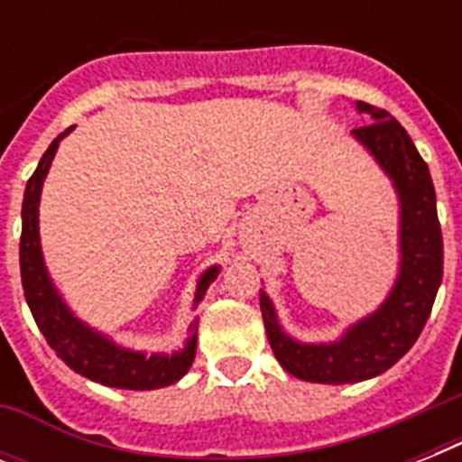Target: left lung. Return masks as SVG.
Segmentation results:
<instances>
[{"instance_id":"left-lung-1","label":"left lung","mask_w":462,"mask_h":462,"mask_svg":"<svg viewBox=\"0 0 462 462\" xmlns=\"http://www.w3.org/2000/svg\"><path fill=\"white\" fill-rule=\"evenodd\" d=\"M372 125L352 132L393 184L401 206V263L388 297L337 340L302 343L278 321L271 297L261 290V316L275 359L292 376L311 383H357L379 376L415 345L430 319L444 278V239L430 167L408 132L386 110L357 103Z\"/></svg>"}]
</instances>
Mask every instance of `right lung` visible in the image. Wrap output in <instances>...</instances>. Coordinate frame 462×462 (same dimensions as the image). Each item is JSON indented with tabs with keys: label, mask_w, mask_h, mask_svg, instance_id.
<instances>
[{
	"label": "right lung",
	"mask_w": 462,
	"mask_h": 462,
	"mask_svg": "<svg viewBox=\"0 0 462 462\" xmlns=\"http://www.w3.org/2000/svg\"><path fill=\"white\" fill-rule=\"evenodd\" d=\"M71 132L74 126H69L67 132H61L50 143L25 184L23 208H21V249H18L25 302L31 307L32 319L38 323L40 333L45 336L47 345L76 374L97 381L103 386L126 388V391H153V388L170 386L174 381H180L194 362L199 319H194V323L189 326L184 347L172 355L167 352L148 355V352L129 350L115 343L110 336L83 323L61 300L60 290L47 273L42 246H40V194H42V181L50 172L60 141ZM217 273H220V266H210L203 271L196 282L194 307L206 297V290L216 281Z\"/></svg>",
	"instance_id": "obj_1"
}]
</instances>
